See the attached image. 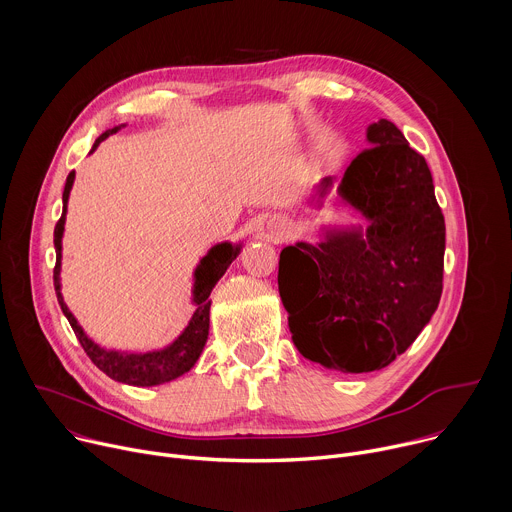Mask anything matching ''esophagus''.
I'll list each match as a JSON object with an SVG mask.
<instances>
[{"mask_svg": "<svg viewBox=\"0 0 512 512\" xmlns=\"http://www.w3.org/2000/svg\"><path fill=\"white\" fill-rule=\"evenodd\" d=\"M265 233H267V239H269V241L281 243V241L287 237L289 227H287V223L283 221L281 216H273V218H269L267 225H265Z\"/></svg>", "mask_w": 512, "mask_h": 512, "instance_id": "esophagus-1", "label": "esophagus"}]
</instances>
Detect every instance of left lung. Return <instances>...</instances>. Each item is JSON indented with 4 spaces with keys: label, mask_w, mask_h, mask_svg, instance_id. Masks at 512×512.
Segmentation results:
<instances>
[{
    "label": "left lung",
    "mask_w": 512,
    "mask_h": 512,
    "mask_svg": "<svg viewBox=\"0 0 512 512\" xmlns=\"http://www.w3.org/2000/svg\"><path fill=\"white\" fill-rule=\"evenodd\" d=\"M367 143L340 180L322 178L310 198L324 208L336 188L364 225H318L316 243L298 241L279 255L294 344L340 373L389 367L442 298L446 223L425 158L387 119L367 127Z\"/></svg>",
    "instance_id": "8db88e82"
}]
</instances>
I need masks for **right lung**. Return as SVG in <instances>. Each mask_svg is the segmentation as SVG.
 Segmentation results:
<instances>
[{
    "instance_id": "obj_1",
    "label": "right lung",
    "mask_w": 512,
    "mask_h": 512,
    "mask_svg": "<svg viewBox=\"0 0 512 512\" xmlns=\"http://www.w3.org/2000/svg\"><path fill=\"white\" fill-rule=\"evenodd\" d=\"M125 123L107 129L97 137L93 143L91 154L99 148V143L105 141L109 135L123 129ZM75 184V172H70L64 184L62 192V216L54 227V249H56V267H54V289L56 298L60 304L62 314L66 316L68 324L75 330L81 346L89 354V358L97 364L107 377H111L117 383L133 385V387H156L170 383L184 373H188L196 360L200 358L206 338H208V326H210V291L216 285V281L225 275V271L231 267V263L237 259V255L243 249V241L231 243L223 241L212 245L206 255L198 261L192 273V306L194 312L184 326V330L164 348L148 350V352H121V350H107L101 344H97L93 338L87 336L79 320L75 318L64 304L62 298V283H60V269H62V237H64V223H66V210H68V196Z\"/></svg>"
}]
</instances>
